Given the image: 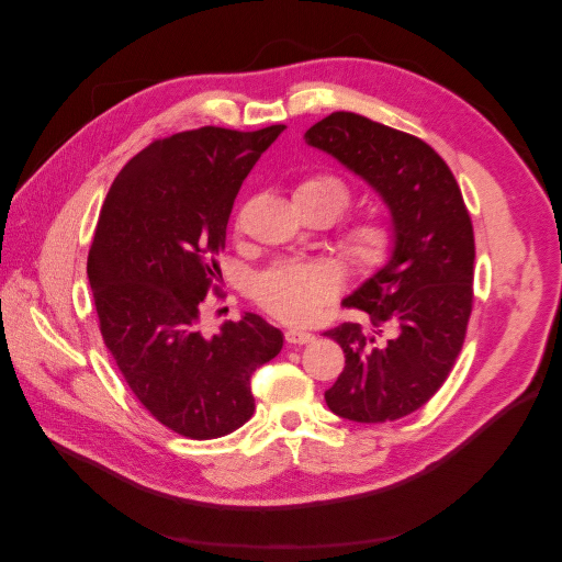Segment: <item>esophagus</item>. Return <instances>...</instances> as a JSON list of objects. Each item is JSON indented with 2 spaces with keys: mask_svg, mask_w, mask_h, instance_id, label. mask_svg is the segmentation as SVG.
I'll use <instances>...</instances> for the list:
<instances>
[{
  "mask_svg": "<svg viewBox=\"0 0 562 562\" xmlns=\"http://www.w3.org/2000/svg\"><path fill=\"white\" fill-rule=\"evenodd\" d=\"M285 342L291 347H302V345H310L314 342V335L307 330H288L285 333Z\"/></svg>",
  "mask_w": 562,
  "mask_h": 562,
  "instance_id": "obj_1",
  "label": "esophagus"
}]
</instances>
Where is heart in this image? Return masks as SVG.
<instances>
[{
    "instance_id": "1",
    "label": "heart",
    "mask_w": 562,
    "mask_h": 562,
    "mask_svg": "<svg viewBox=\"0 0 562 562\" xmlns=\"http://www.w3.org/2000/svg\"><path fill=\"white\" fill-rule=\"evenodd\" d=\"M351 187L345 178L328 171L304 176L295 184V203L321 209L328 223L349 209ZM398 248L396 217L384 209H372L337 234V252L356 274L372 277L382 271ZM339 293V274L326 262H283L267 269L252 288L260 307L283 323H312Z\"/></svg>"
}]
</instances>
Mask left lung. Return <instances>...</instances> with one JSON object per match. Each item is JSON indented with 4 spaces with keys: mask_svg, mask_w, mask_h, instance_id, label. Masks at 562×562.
Returning a JSON list of instances; mask_svg holds the SVG:
<instances>
[{
    "mask_svg": "<svg viewBox=\"0 0 562 562\" xmlns=\"http://www.w3.org/2000/svg\"><path fill=\"white\" fill-rule=\"evenodd\" d=\"M304 140L366 178L396 217L394 260L345 300L366 323L323 333L347 359L326 391L330 411L363 424L394 422L443 386L462 351L473 310L471 215L448 164L417 135L333 112Z\"/></svg>",
    "mask_w": 562,
    "mask_h": 562,
    "instance_id": "left-lung-1",
    "label": "left lung"
}]
</instances>
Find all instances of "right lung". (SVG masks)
Segmentation results:
<instances>
[{"mask_svg": "<svg viewBox=\"0 0 562 562\" xmlns=\"http://www.w3.org/2000/svg\"><path fill=\"white\" fill-rule=\"evenodd\" d=\"M283 124L201 126L151 140L114 178L89 250L98 328L133 396L166 429L209 440L252 417L250 375L283 347L258 314L206 337L217 255L241 182Z\"/></svg>", "mask_w": 562, "mask_h": 562, "instance_id": "right-lung-1", "label": "right lung"}]
</instances>
